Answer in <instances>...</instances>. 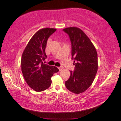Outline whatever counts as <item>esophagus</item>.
Instances as JSON below:
<instances>
[{"instance_id":"34e87169","label":"esophagus","mask_w":121,"mask_h":121,"mask_svg":"<svg viewBox=\"0 0 121 121\" xmlns=\"http://www.w3.org/2000/svg\"><path fill=\"white\" fill-rule=\"evenodd\" d=\"M58 69H59V70L60 71H61V70H62V69H63L64 68H63V67H62V66H60V67H58Z\"/></svg>"}]
</instances>
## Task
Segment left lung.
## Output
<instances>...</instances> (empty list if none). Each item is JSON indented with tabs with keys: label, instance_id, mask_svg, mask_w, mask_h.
I'll list each match as a JSON object with an SVG mask.
<instances>
[{
	"label": "left lung",
	"instance_id": "8db88e82",
	"mask_svg": "<svg viewBox=\"0 0 121 121\" xmlns=\"http://www.w3.org/2000/svg\"><path fill=\"white\" fill-rule=\"evenodd\" d=\"M68 34L71 43V55L75 67L70 71L65 86L72 92L80 93L92 83L98 69L97 53L87 36L78 28L70 27L62 30Z\"/></svg>",
	"mask_w": 121,
	"mask_h": 121
}]
</instances>
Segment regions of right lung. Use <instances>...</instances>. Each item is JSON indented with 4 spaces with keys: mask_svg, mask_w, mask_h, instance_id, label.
I'll use <instances>...</instances> for the list:
<instances>
[{
    "mask_svg": "<svg viewBox=\"0 0 121 121\" xmlns=\"http://www.w3.org/2000/svg\"><path fill=\"white\" fill-rule=\"evenodd\" d=\"M56 29L44 28L37 31L29 41L22 53L21 66L25 80L37 92L44 91L50 86L51 78L59 70L54 66L43 63L47 58L45 48L50 36Z\"/></svg>",
    "mask_w": 121,
    "mask_h": 121,
    "instance_id": "1",
    "label": "right lung"
}]
</instances>
